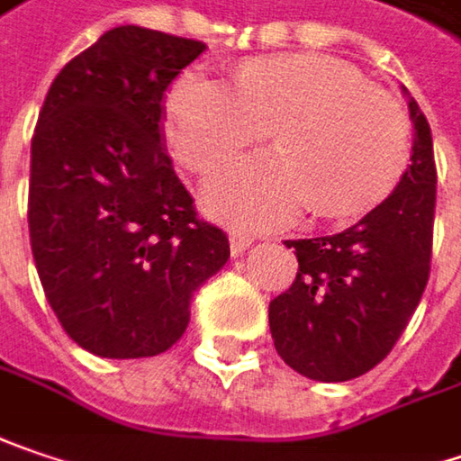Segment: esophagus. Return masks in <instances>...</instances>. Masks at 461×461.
Segmentation results:
<instances>
[{
	"label": "esophagus",
	"mask_w": 461,
	"mask_h": 461,
	"mask_svg": "<svg viewBox=\"0 0 461 461\" xmlns=\"http://www.w3.org/2000/svg\"><path fill=\"white\" fill-rule=\"evenodd\" d=\"M251 243H254V239L246 236V233H230V251H233V257H243L251 249Z\"/></svg>",
	"instance_id": "1"
}]
</instances>
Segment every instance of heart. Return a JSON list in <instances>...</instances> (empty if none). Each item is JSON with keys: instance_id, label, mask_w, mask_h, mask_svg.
Returning a JSON list of instances; mask_svg holds the SVG:
<instances>
[{"instance_id": "1", "label": "heart", "mask_w": 461, "mask_h": 461, "mask_svg": "<svg viewBox=\"0 0 461 461\" xmlns=\"http://www.w3.org/2000/svg\"><path fill=\"white\" fill-rule=\"evenodd\" d=\"M176 158L210 173L272 127L277 150L241 158L204 186L212 215L277 228L306 207L342 218L371 207L402 176L410 122L402 105L337 59L275 57L246 64L236 82L189 69L163 104Z\"/></svg>"}]
</instances>
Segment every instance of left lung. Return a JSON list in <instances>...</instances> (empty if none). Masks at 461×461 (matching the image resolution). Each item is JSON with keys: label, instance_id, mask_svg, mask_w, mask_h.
<instances>
[{"label": "left lung", "instance_id": "1", "mask_svg": "<svg viewBox=\"0 0 461 461\" xmlns=\"http://www.w3.org/2000/svg\"><path fill=\"white\" fill-rule=\"evenodd\" d=\"M412 134L410 166L368 215L342 233L285 241L298 275L269 303L277 356L313 381H350L389 356L426 290L433 246L436 166L430 127L402 87Z\"/></svg>", "mask_w": 461, "mask_h": 461}]
</instances>
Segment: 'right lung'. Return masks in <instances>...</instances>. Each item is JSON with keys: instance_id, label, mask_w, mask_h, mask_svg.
Segmentation results:
<instances>
[{"instance_id": "obj_1", "label": "right lung", "mask_w": 461, "mask_h": 461, "mask_svg": "<svg viewBox=\"0 0 461 461\" xmlns=\"http://www.w3.org/2000/svg\"><path fill=\"white\" fill-rule=\"evenodd\" d=\"M207 46L105 31L51 82L31 145V249L51 309L87 353L160 356L230 257L160 142L163 93Z\"/></svg>"}]
</instances>
